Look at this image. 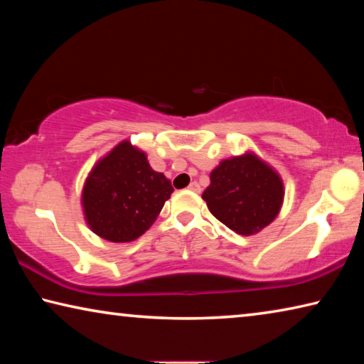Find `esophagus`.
Listing matches in <instances>:
<instances>
[{"label":"esophagus","mask_w":364,"mask_h":364,"mask_svg":"<svg viewBox=\"0 0 364 364\" xmlns=\"http://www.w3.org/2000/svg\"><path fill=\"white\" fill-rule=\"evenodd\" d=\"M188 189L193 191V193H200V186H199V183H197V181H191Z\"/></svg>","instance_id":"esophagus-1"}]
</instances>
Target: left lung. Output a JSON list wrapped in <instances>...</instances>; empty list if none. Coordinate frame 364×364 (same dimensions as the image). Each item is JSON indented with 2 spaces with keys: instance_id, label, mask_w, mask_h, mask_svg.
<instances>
[{
  "instance_id": "obj_1",
  "label": "left lung",
  "mask_w": 364,
  "mask_h": 364,
  "mask_svg": "<svg viewBox=\"0 0 364 364\" xmlns=\"http://www.w3.org/2000/svg\"><path fill=\"white\" fill-rule=\"evenodd\" d=\"M202 199L208 210L242 236L268 226L281 210L284 184L281 176L255 154L226 159L210 173Z\"/></svg>"
}]
</instances>
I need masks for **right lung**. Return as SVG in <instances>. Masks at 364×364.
<instances>
[{"label": "right lung", "instance_id": "right-lung-1", "mask_svg": "<svg viewBox=\"0 0 364 364\" xmlns=\"http://www.w3.org/2000/svg\"><path fill=\"white\" fill-rule=\"evenodd\" d=\"M171 193L170 180L151 168L146 154L122 141L86 178L85 220L106 241L132 242L149 230Z\"/></svg>", "mask_w": 364, "mask_h": 364}]
</instances>
